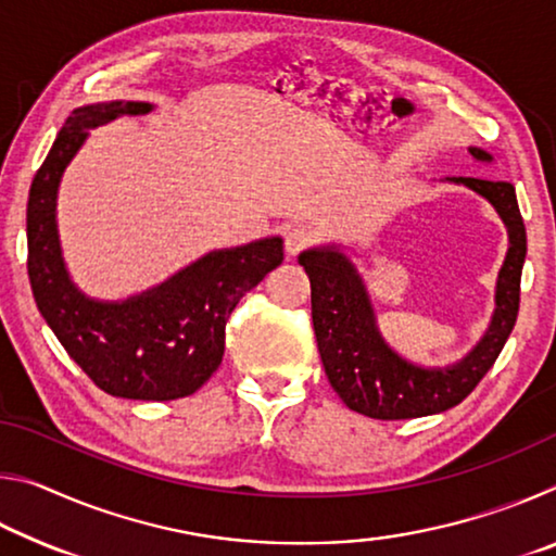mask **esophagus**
I'll return each instance as SVG.
<instances>
[{"label": "esophagus", "mask_w": 556, "mask_h": 556, "mask_svg": "<svg viewBox=\"0 0 556 556\" xmlns=\"http://www.w3.org/2000/svg\"><path fill=\"white\" fill-rule=\"evenodd\" d=\"M314 242H316L314 232L308 230L306 225H287L285 228V250L289 255H299V252L312 248Z\"/></svg>", "instance_id": "34e87169"}]
</instances>
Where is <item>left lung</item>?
<instances>
[{"label": "left lung", "instance_id": "left-lung-1", "mask_svg": "<svg viewBox=\"0 0 556 556\" xmlns=\"http://www.w3.org/2000/svg\"><path fill=\"white\" fill-rule=\"evenodd\" d=\"M468 152L478 162H493V156L478 147ZM448 181L483 195L501 215L510 238L497 275L491 326L473 351L454 365L421 368L392 351L378 331L368 287L351 257L336 244L299 255V265L312 281L314 333L328 382L348 409L370 419H414L456 407L493 368L517 321L527 235L515 186L470 176H454Z\"/></svg>", "mask_w": 556, "mask_h": 556}]
</instances>
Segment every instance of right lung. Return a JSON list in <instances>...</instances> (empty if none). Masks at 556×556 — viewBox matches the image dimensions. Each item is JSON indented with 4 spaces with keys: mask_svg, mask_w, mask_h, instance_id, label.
Segmentation results:
<instances>
[{
    "mask_svg": "<svg viewBox=\"0 0 556 556\" xmlns=\"http://www.w3.org/2000/svg\"><path fill=\"white\" fill-rule=\"evenodd\" d=\"M135 100L73 110L36 172L26 205L29 281L46 324L83 372L112 397L166 402L188 397L218 370L225 324L238 301L281 265V238L215 250L172 279L125 301L83 294L65 269L55 199L59 184L88 139V129L119 115H147Z\"/></svg>",
    "mask_w": 556,
    "mask_h": 556,
    "instance_id": "1",
    "label": "right lung"
}]
</instances>
